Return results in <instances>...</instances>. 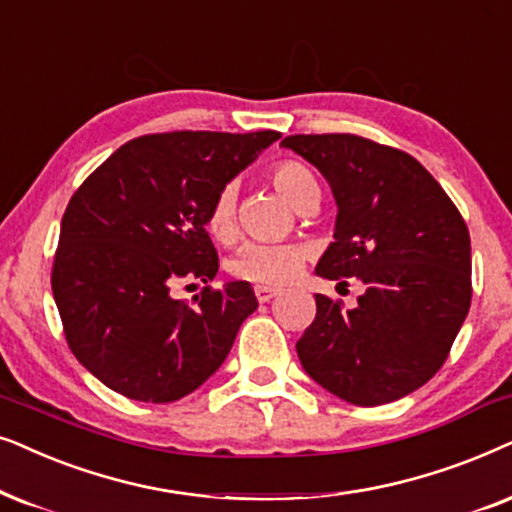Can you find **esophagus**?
I'll list each match as a JSON object with an SVG mask.
<instances>
[{
  "label": "esophagus",
  "instance_id": "1",
  "mask_svg": "<svg viewBox=\"0 0 512 512\" xmlns=\"http://www.w3.org/2000/svg\"><path fill=\"white\" fill-rule=\"evenodd\" d=\"M255 295H257V299H260V302L264 304V302H271V299H274V297L278 295V290H276V288H269V285H257Z\"/></svg>",
  "mask_w": 512,
  "mask_h": 512
}]
</instances>
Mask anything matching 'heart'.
Segmentation results:
<instances>
[{
    "label": "heart",
    "instance_id": "1",
    "mask_svg": "<svg viewBox=\"0 0 512 512\" xmlns=\"http://www.w3.org/2000/svg\"><path fill=\"white\" fill-rule=\"evenodd\" d=\"M271 182L297 210L320 201L316 175L299 161H278L269 170ZM206 227L217 241H231L236 234V187L227 185L215 194L208 208ZM304 250L288 243H245L229 260L231 276L260 285H283L302 269Z\"/></svg>",
    "mask_w": 512,
    "mask_h": 512
}]
</instances>
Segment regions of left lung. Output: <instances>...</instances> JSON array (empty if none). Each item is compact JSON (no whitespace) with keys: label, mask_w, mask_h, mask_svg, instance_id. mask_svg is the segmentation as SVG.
Segmentation results:
<instances>
[{"label":"left lung","mask_w":512,"mask_h":512,"mask_svg":"<svg viewBox=\"0 0 512 512\" xmlns=\"http://www.w3.org/2000/svg\"><path fill=\"white\" fill-rule=\"evenodd\" d=\"M281 145L313 163L337 201L335 241L316 274L365 285L349 311L316 295L297 356L346 403H393L440 370L468 316L466 222L438 180L400 149L349 133L290 135Z\"/></svg>","instance_id":"1"}]
</instances>
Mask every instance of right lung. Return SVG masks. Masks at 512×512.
I'll return each instance as SVG.
<instances>
[{
	"instance_id": "1",
	"label": "right lung",
	"mask_w": 512,
	"mask_h": 512,
	"mask_svg": "<svg viewBox=\"0 0 512 512\" xmlns=\"http://www.w3.org/2000/svg\"><path fill=\"white\" fill-rule=\"evenodd\" d=\"M276 131H175L121 145L67 203L51 288L65 339L93 377L140 403H173L224 363L257 309L248 281L192 304L177 281L210 283L220 269L208 208Z\"/></svg>"
}]
</instances>
